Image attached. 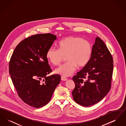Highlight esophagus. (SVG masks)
I'll use <instances>...</instances> for the list:
<instances>
[{
	"instance_id": "1",
	"label": "esophagus",
	"mask_w": 126,
	"mask_h": 126,
	"mask_svg": "<svg viewBox=\"0 0 126 126\" xmlns=\"http://www.w3.org/2000/svg\"><path fill=\"white\" fill-rule=\"evenodd\" d=\"M61 80H62V81H66V80H67V78H65V77H64V76H61Z\"/></svg>"
}]
</instances>
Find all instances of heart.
I'll list each match as a JSON object with an SVG mask.
<instances>
[{
	"label": "heart",
	"mask_w": 126,
	"mask_h": 126,
	"mask_svg": "<svg viewBox=\"0 0 126 126\" xmlns=\"http://www.w3.org/2000/svg\"><path fill=\"white\" fill-rule=\"evenodd\" d=\"M59 49L50 47L46 57L54 66H58L66 57L65 63L55 70V72L68 77L75 72L77 66L82 68L89 61L92 53V46L89 41L79 36H69L59 42Z\"/></svg>",
	"instance_id": "b5f03b06"
}]
</instances>
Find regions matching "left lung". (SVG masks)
I'll return each mask as SVG.
<instances>
[{"label":"left lung","mask_w":126,"mask_h":126,"mask_svg":"<svg viewBox=\"0 0 126 126\" xmlns=\"http://www.w3.org/2000/svg\"><path fill=\"white\" fill-rule=\"evenodd\" d=\"M113 69L111 54L97 37L89 61L72 78L75 84L72 92L74 101L86 107L100 102L110 89Z\"/></svg>","instance_id":"1"}]
</instances>
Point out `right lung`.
Instances as JSON below:
<instances>
[{
  "label": "right lung",
  "instance_id": "add662e5",
  "mask_svg": "<svg viewBox=\"0 0 126 126\" xmlns=\"http://www.w3.org/2000/svg\"><path fill=\"white\" fill-rule=\"evenodd\" d=\"M51 33L38 34L24 39L15 48L9 63V72L21 99L30 106L42 107L51 99L60 82L52 72L46 54L56 40Z\"/></svg>",
  "mask_w": 126,
  "mask_h": 126
}]
</instances>
